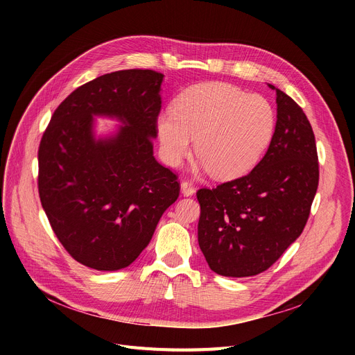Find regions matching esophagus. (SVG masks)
Segmentation results:
<instances>
[{
  "label": "esophagus",
  "mask_w": 355,
  "mask_h": 355,
  "mask_svg": "<svg viewBox=\"0 0 355 355\" xmlns=\"http://www.w3.org/2000/svg\"><path fill=\"white\" fill-rule=\"evenodd\" d=\"M181 193L185 196V197H190L196 193V189L193 187V184L189 182V181H182L181 182Z\"/></svg>",
  "instance_id": "34e87169"
}]
</instances>
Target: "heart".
<instances>
[{"mask_svg":"<svg viewBox=\"0 0 355 355\" xmlns=\"http://www.w3.org/2000/svg\"><path fill=\"white\" fill-rule=\"evenodd\" d=\"M276 125L272 105L259 95L209 82L194 85L157 122L161 155L177 166L196 139L198 168L218 180L248 174L269 146Z\"/></svg>","mask_w":355,"mask_h":355,"instance_id":"1","label":"heart"}]
</instances>
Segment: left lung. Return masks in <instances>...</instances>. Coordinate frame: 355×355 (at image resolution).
<instances>
[{"instance_id":"8db88e82","label":"left lung","mask_w":355,"mask_h":355,"mask_svg":"<svg viewBox=\"0 0 355 355\" xmlns=\"http://www.w3.org/2000/svg\"><path fill=\"white\" fill-rule=\"evenodd\" d=\"M265 157L240 178L200 189L198 245L210 269L246 277L269 269L301 236L320 181L312 126L286 93Z\"/></svg>"}]
</instances>
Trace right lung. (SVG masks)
I'll use <instances>...</instances> for the list:
<instances>
[{"mask_svg":"<svg viewBox=\"0 0 355 355\" xmlns=\"http://www.w3.org/2000/svg\"><path fill=\"white\" fill-rule=\"evenodd\" d=\"M164 74L119 70L93 79L58 106L39 146V194L67 253L96 270L129 266L180 196L177 174L154 158ZM118 117L96 140L92 116Z\"/></svg>","mask_w":355,"mask_h":355,"instance_id":"add662e5","label":"right lung"}]
</instances>
